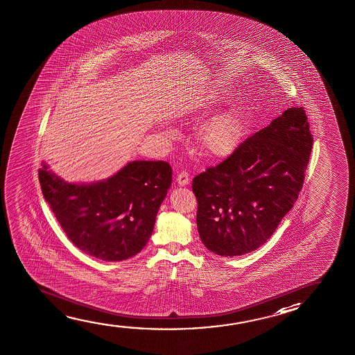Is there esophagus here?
<instances>
[{"label": "esophagus", "instance_id": "obj_1", "mask_svg": "<svg viewBox=\"0 0 355 355\" xmlns=\"http://www.w3.org/2000/svg\"><path fill=\"white\" fill-rule=\"evenodd\" d=\"M189 182H191V178H189L188 172L182 171V172H180V175H177V183H178V184L187 185L189 184Z\"/></svg>", "mask_w": 355, "mask_h": 355}]
</instances>
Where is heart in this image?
Instances as JSON below:
<instances>
[{
  "mask_svg": "<svg viewBox=\"0 0 355 355\" xmlns=\"http://www.w3.org/2000/svg\"><path fill=\"white\" fill-rule=\"evenodd\" d=\"M216 103V98L211 94L191 106L188 113L204 112ZM243 123L239 113L234 110L218 113L207 119L198 132V143L201 149L215 159H226L231 156L242 143Z\"/></svg>",
  "mask_w": 355,
  "mask_h": 355,
  "instance_id": "1",
  "label": "heart"
}]
</instances>
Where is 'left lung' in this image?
Returning <instances> with one entry per match:
<instances>
[{
    "label": "left lung",
    "instance_id": "8db88e82",
    "mask_svg": "<svg viewBox=\"0 0 355 355\" xmlns=\"http://www.w3.org/2000/svg\"><path fill=\"white\" fill-rule=\"evenodd\" d=\"M311 148L305 111L288 108L196 175L191 188L204 245L221 257H241L268 242L298 199Z\"/></svg>",
    "mask_w": 355,
    "mask_h": 355
}]
</instances>
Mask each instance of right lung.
Instances as JSON below:
<instances>
[{
    "label": "right lung",
    "instance_id": "right-lung-1",
    "mask_svg": "<svg viewBox=\"0 0 355 355\" xmlns=\"http://www.w3.org/2000/svg\"><path fill=\"white\" fill-rule=\"evenodd\" d=\"M42 196L69 241L105 261L135 257L149 242L156 215L172 183L164 161H132L94 183H68L39 168Z\"/></svg>",
    "mask_w": 355,
    "mask_h": 355
}]
</instances>
